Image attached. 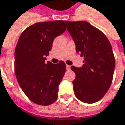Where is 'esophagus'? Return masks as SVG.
I'll list each match as a JSON object with an SVG mask.
<instances>
[{"mask_svg":"<svg viewBox=\"0 0 125 125\" xmlns=\"http://www.w3.org/2000/svg\"><path fill=\"white\" fill-rule=\"evenodd\" d=\"M66 69H67V70H70V65H66Z\"/></svg>","mask_w":125,"mask_h":125,"instance_id":"obj_1","label":"esophagus"}]
</instances>
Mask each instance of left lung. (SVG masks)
<instances>
[{
    "label": "left lung",
    "mask_w": 125,
    "mask_h": 125,
    "mask_svg": "<svg viewBox=\"0 0 125 125\" xmlns=\"http://www.w3.org/2000/svg\"><path fill=\"white\" fill-rule=\"evenodd\" d=\"M65 23L76 52L84 57L81 68L71 67L76 74L72 81L75 95L87 104L98 102L112 82L115 59L111 44L102 31L85 21Z\"/></svg>",
    "instance_id": "left-lung-1"
}]
</instances>
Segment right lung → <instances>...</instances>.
Instances as JSON below:
<instances>
[{"instance_id":"obj_1","label":"right lung","mask_w":125,"mask_h":125,"mask_svg":"<svg viewBox=\"0 0 125 125\" xmlns=\"http://www.w3.org/2000/svg\"><path fill=\"white\" fill-rule=\"evenodd\" d=\"M65 21L38 22L29 26L19 38L15 50V72L26 96L38 105H48L58 97V87L65 74L63 61L45 62L54 39L65 32Z\"/></svg>"}]
</instances>
